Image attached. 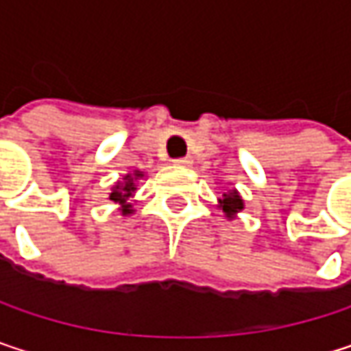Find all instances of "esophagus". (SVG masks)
<instances>
[{
    "mask_svg": "<svg viewBox=\"0 0 351 351\" xmlns=\"http://www.w3.org/2000/svg\"><path fill=\"white\" fill-rule=\"evenodd\" d=\"M173 162H175L176 167H191V162H193V160H191L189 156H184V158H175Z\"/></svg>",
    "mask_w": 351,
    "mask_h": 351,
    "instance_id": "34e87169",
    "label": "esophagus"
}]
</instances>
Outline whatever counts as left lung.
I'll return each instance as SVG.
<instances>
[{
    "mask_svg": "<svg viewBox=\"0 0 351 351\" xmlns=\"http://www.w3.org/2000/svg\"><path fill=\"white\" fill-rule=\"evenodd\" d=\"M221 205H223V211L228 213V217H232L236 211H242V209H244V203H242V199H240V195H238L236 191L223 195Z\"/></svg>",
    "mask_w": 351,
    "mask_h": 351,
    "instance_id": "obj_1",
    "label": "left lung"
}]
</instances>
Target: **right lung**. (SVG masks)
Segmentation results:
<instances>
[{
	"label": "right lung",
	"mask_w": 351,
	"mask_h": 351,
	"mask_svg": "<svg viewBox=\"0 0 351 351\" xmlns=\"http://www.w3.org/2000/svg\"><path fill=\"white\" fill-rule=\"evenodd\" d=\"M136 176H142L140 173H136ZM136 191V182H134V178L128 175L125 176V182L123 184H117L115 189H113V193L109 195V199L113 201V203H119L121 205V213L123 215H128V213H132V205H128V199L132 197V193Z\"/></svg>",
	"instance_id": "1"
}]
</instances>
